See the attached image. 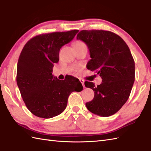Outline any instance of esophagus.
<instances>
[{"label": "esophagus", "instance_id": "1", "mask_svg": "<svg viewBox=\"0 0 151 151\" xmlns=\"http://www.w3.org/2000/svg\"><path fill=\"white\" fill-rule=\"evenodd\" d=\"M80 82H81L82 83V86H83V87L85 88V85H84V80H82V79H80Z\"/></svg>", "mask_w": 151, "mask_h": 151}]
</instances>
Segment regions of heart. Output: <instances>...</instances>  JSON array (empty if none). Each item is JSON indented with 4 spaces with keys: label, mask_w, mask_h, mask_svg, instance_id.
Returning a JSON list of instances; mask_svg holds the SVG:
<instances>
[{
    "label": "heart",
    "mask_w": 151,
    "mask_h": 151,
    "mask_svg": "<svg viewBox=\"0 0 151 151\" xmlns=\"http://www.w3.org/2000/svg\"><path fill=\"white\" fill-rule=\"evenodd\" d=\"M83 44H84V43H83L82 41H76V42L75 43V45H83Z\"/></svg>",
    "instance_id": "1"
}]
</instances>
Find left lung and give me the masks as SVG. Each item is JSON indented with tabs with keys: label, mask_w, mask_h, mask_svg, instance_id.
<instances>
[{
	"label": "left lung",
	"mask_w": 151,
	"mask_h": 151,
	"mask_svg": "<svg viewBox=\"0 0 151 151\" xmlns=\"http://www.w3.org/2000/svg\"><path fill=\"white\" fill-rule=\"evenodd\" d=\"M76 39L88 46L91 60L87 69L102 78L100 85L86 82L94 98L86 102L88 110L101 117H108L120 110L129 99L135 79V63L130 50L122 38L110 31L82 30Z\"/></svg>",
	"instance_id": "obj_1"
}]
</instances>
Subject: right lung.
<instances>
[{
  "label": "right lung",
  "instance_id": "obj_1",
  "mask_svg": "<svg viewBox=\"0 0 151 151\" xmlns=\"http://www.w3.org/2000/svg\"><path fill=\"white\" fill-rule=\"evenodd\" d=\"M78 30L40 34L25 44L19 58L17 84L25 105L37 117L49 119L65 110L69 96L81 91L79 80L69 76L59 80L52 75L59 52L73 40Z\"/></svg>",
  "mask_w": 151,
  "mask_h": 151
}]
</instances>
